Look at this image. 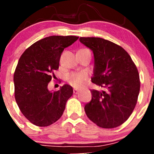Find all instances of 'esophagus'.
Returning a JSON list of instances; mask_svg holds the SVG:
<instances>
[{"instance_id": "obj_1", "label": "esophagus", "mask_w": 154, "mask_h": 154, "mask_svg": "<svg viewBox=\"0 0 154 154\" xmlns=\"http://www.w3.org/2000/svg\"><path fill=\"white\" fill-rule=\"evenodd\" d=\"M78 91H77V89H74V91H73V93H74V94H77V93H78Z\"/></svg>"}]
</instances>
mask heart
I'll use <instances>...</instances> for the list:
<instances>
[{"label": "heart", "mask_w": 154, "mask_h": 154, "mask_svg": "<svg viewBox=\"0 0 154 154\" xmlns=\"http://www.w3.org/2000/svg\"><path fill=\"white\" fill-rule=\"evenodd\" d=\"M88 79V76L85 72H75L67 77L66 80L70 85L75 88H81L85 85Z\"/></svg>", "instance_id": "b5f03b06"}]
</instances>
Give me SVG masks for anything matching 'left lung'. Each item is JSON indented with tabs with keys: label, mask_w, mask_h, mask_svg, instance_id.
I'll return each mask as SVG.
<instances>
[{
	"label": "left lung",
	"mask_w": 154,
	"mask_h": 154,
	"mask_svg": "<svg viewBox=\"0 0 154 154\" xmlns=\"http://www.w3.org/2000/svg\"><path fill=\"white\" fill-rule=\"evenodd\" d=\"M93 51L95 68L92 82L104 90H91L85 106L86 115L97 126L115 128L128 120L135 109L140 82L138 70L122 47L100 38H80Z\"/></svg>",
	"instance_id": "obj_1"
}]
</instances>
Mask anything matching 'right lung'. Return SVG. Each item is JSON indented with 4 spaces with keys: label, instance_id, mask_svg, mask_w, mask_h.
<instances>
[{
    "label": "right lung",
    "instance_id": "1",
    "mask_svg": "<svg viewBox=\"0 0 154 154\" xmlns=\"http://www.w3.org/2000/svg\"><path fill=\"white\" fill-rule=\"evenodd\" d=\"M79 37L54 35L35 42L23 53L14 75V95L17 105L25 117L38 127H47L62 116L73 89L64 85L51 92L48 83L59 69L61 55L65 48Z\"/></svg>",
    "mask_w": 154,
    "mask_h": 154
}]
</instances>
